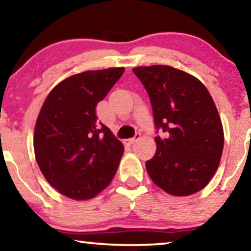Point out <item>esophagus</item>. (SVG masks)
Returning a JSON list of instances; mask_svg holds the SVG:
<instances>
[{
  "label": "esophagus",
  "instance_id": "1",
  "mask_svg": "<svg viewBox=\"0 0 251 251\" xmlns=\"http://www.w3.org/2000/svg\"><path fill=\"white\" fill-rule=\"evenodd\" d=\"M140 138H141V133H136L133 138H128V140H125V143H126L127 145H132L137 140H140Z\"/></svg>",
  "mask_w": 251,
  "mask_h": 251
}]
</instances>
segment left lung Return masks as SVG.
<instances>
[{
	"label": "left lung",
	"instance_id": "8db88e82",
	"mask_svg": "<svg viewBox=\"0 0 251 251\" xmlns=\"http://www.w3.org/2000/svg\"><path fill=\"white\" fill-rule=\"evenodd\" d=\"M149 94L156 133V152L146 162L152 181L172 196H190L204 188L220 163L224 128L203 83L169 66L133 69Z\"/></svg>",
	"mask_w": 251,
	"mask_h": 251
}]
</instances>
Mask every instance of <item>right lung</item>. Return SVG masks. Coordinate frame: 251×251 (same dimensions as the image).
I'll use <instances>...</instances> for the list:
<instances>
[{
  "label": "right lung",
  "instance_id": "obj_1",
  "mask_svg": "<svg viewBox=\"0 0 251 251\" xmlns=\"http://www.w3.org/2000/svg\"><path fill=\"white\" fill-rule=\"evenodd\" d=\"M124 68L85 71L58 83L43 102L34 153L47 181L74 200L96 197L118 169L124 146L97 121L96 106Z\"/></svg>",
  "mask_w": 251,
  "mask_h": 251
}]
</instances>
